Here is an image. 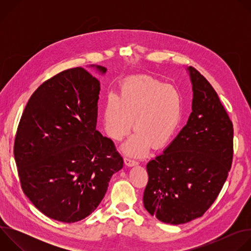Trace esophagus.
<instances>
[{"mask_svg": "<svg viewBox=\"0 0 251 251\" xmlns=\"http://www.w3.org/2000/svg\"><path fill=\"white\" fill-rule=\"evenodd\" d=\"M124 162H125V164L127 165V166H129V167H132V166H136V165H138V162L136 161V160H134L132 157H125L124 158Z\"/></svg>", "mask_w": 251, "mask_h": 251, "instance_id": "1", "label": "esophagus"}]
</instances>
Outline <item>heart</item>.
<instances>
[{
    "label": "heart",
    "mask_w": 251,
    "mask_h": 251,
    "mask_svg": "<svg viewBox=\"0 0 251 251\" xmlns=\"http://www.w3.org/2000/svg\"><path fill=\"white\" fill-rule=\"evenodd\" d=\"M183 99L178 90L153 77L125 81L120 96L109 93L103 107V128L111 140L136 131L124 146L126 153L143 156L150 145L159 148L173 137L182 122Z\"/></svg>",
    "instance_id": "b5f03b06"
}]
</instances>
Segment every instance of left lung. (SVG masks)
I'll use <instances>...</instances> for the list:
<instances>
[{"instance_id":"8db88e82","label":"left lung","mask_w":251,"mask_h":251,"mask_svg":"<svg viewBox=\"0 0 251 251\" xmlns=\"http://www.w3.org/2000/svg\"><path fill=\"white\" fill-rule=\"evenodd\" d=\"M193 104L187 125L147 164L143 201L165 224L189 223L210 207L231 168L233 126L216 90L190 66Z\"/></svg>"}]
</instances>
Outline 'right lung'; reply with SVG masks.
<instances>
[{"label":"right lung","instance_id":"1","mask_svg":"<svg viewBox=\"0 0 251 251\" xmlns=\"http://www.w3.org/2000/svg\"><path fill=\"white\" fill-rule=\"evenodd\" d=\"M99 91L87 70L69 68L32 93L21 117L14 145L21 187L52 220L75 223L88 217L112 175L123 168L112 140L96 130Z\"/></svg>","mask_w":251,"mask_h":251}]
</instances>
